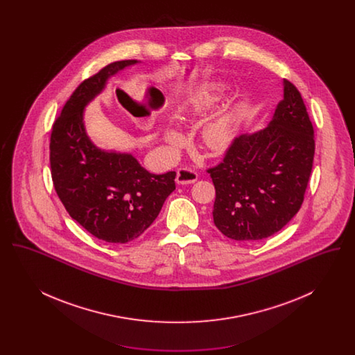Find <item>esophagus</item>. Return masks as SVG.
<instances>
[{
  "instance_id": "esophagus-1",
  "label": "esophagus",
  "mask_w": 355,
  "mask_h": 355,
  "mask_svg": "<svg viewBox=\"0 0 355 355\" xmlns=\"http://www.w3.org/2000/svg\"><path fill=\"white\" fill-rule=\"evenodd\" d=\"M198 180V174L190 168H180L177 170L175 182L178 185H190L194 184Z\"/></svg>"
}]
</instances>
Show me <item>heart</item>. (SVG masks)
I'll return each instance as SVG.
<instances>
[{"label": "heart", "instance_id": "b5f03b06", "mask_svg": "<svg viewBox=\"0 0 355 355\" xmlns=\"http://www.w3.org/2000/svg\"><path fill=\"white\" fill-rule=\"evenodd\" d=\"M217 100H218V96L211 90L198 92L191 97L190 106L186 112L190 114H201L207 109H210ZM236 133H238V113L236 110H227L206 123L202 132L203 142L213 152H223L234 142ZM166 137L171 144L177 142L178 139V135L173 132L168 133Z\"/></svg>", "mask_w": 355, "mask_h": 355}]
</instances>
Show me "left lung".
Returning <instances> with one entry per match:
<instances>
[{
	"instance_id": "8db88e82",
	"label": "left lung",
	"mask_w": 355,
	"mask_h": 355,
	"mask_svg": "<svg viewBox=\"0 0 355 355\" xmlns=\"http://www.w3.org/2000/svg\"><path fill=\"white\" fill-rule=\"evenodd\" d=\"M314 150L302 96L284 80V98L268 128L236 137L223 161L207 169L216 187L213 220L220 233L259 241L286 226L304 202Z\"/></svg>"
}]
</instances>
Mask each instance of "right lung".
<instances>
[{
  "mask_svg": "<svg viewBox=\"0 0 355 355\" xmlns=\"http://www.w3.org/2000/svg\"><path fill=\"white\" fill-rule=\"evenodd\" d=\"M137 62H112L86 78L51 128V171L57 196L73 220L110 243H128L141 236L175 189V171L152 174L132 154L97 148L85 130V106L101 93L110 76Z\"/></svg>",
  "mask_w": 355,
  "mask_h": 355,
  "instance_id": "obj_1",
  "label": "right lung"
}]
</instances>
